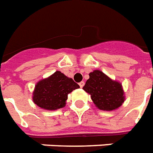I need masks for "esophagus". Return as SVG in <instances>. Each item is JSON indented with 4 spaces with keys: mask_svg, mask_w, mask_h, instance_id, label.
<instances>
[{
    "mask_svg": "<svg viewBox=\"0 0 153 153\" xmlns=\"http://www.w3.org/2000/svg\"><path fill=\"white\" fill-rule=\"evenodd\" d=\"M84 85H85V82H84L83 81H82L81 82H79V86H80L81 88H82V87H83Z\"/></svg>",
    "mask_w": 153,
    "mask_h": 153,
    "instance_id": "esophagus-1",
    "label": "esophagus"
}]
</instances>
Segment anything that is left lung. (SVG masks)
<instances>
[{
	"label": "left lung",
	"mask_w": 153,
	"mask_h": 153,
	"mask_svg": "<svg viewBox=\"0 0 153 153\" xmlns=\"http://www.w3.org/2000/svg\"><path fill=\"white\" fill-rule=\"evenodd\" d=\"M89 76L82 89L91 95L98 109L112 111L123 104L126 96L120 82L113 80L99 70L91 72Z\"/></svg>",
	"instance_id": "obj_1"
}]
</instances>
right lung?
<instances>
[{
  "label": "right lung",
  "instance_id": "obj_1",
  "mask_svg": "<svg viewBox=\"0 0 153 153\" xmlns=\"http://www.w3.org/2000/svg\"><path fill=\"white\" fill-rule=\"evenodd\" d=\"M80 86L59 71L35 86L32 100L37 106L46 110H56L66 105L68 94Z\"/></svg>",
  "mask_w": 153,
  "mask_h": 153
}]
</instances>
